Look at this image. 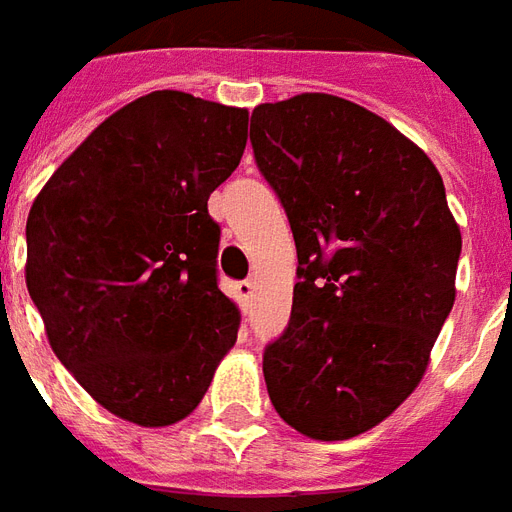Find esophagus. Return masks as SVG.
<instances>
[{"mask_svg": "<svg viewBox=\"0 0 512 512\" xmlns=\"http://www.w3.org/2000/svg\"><path fill=\"white\" fill-rule=\"evenodd\" d=\"M236 293H238V301H241V306H249L252 295H255V282H238Z\"/></svg>", "mask_w": 512, "mask_h": 512, "instance_id": "1", "label": "esophagus"}]
</instances>
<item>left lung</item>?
Here are the masks:
<instances>
[{
  "label": "left lung",
  "mask_w": 512,
  "mask_h": 512,
  "mask_svg": "<svg viewBox=\"0 0 512 512\" xmlns=\"http://www.w3.org/2000/svg\"><path fill=\"white\" fill-rule=\"evenodd\" d=\"M249 140L298 249L290 325L263 355L268 396L304 437H358L418 388L456 301L445 184L391 121L333 94L257 105Z\"/></svg>",
  "instance_id": "left-lung-1"
}]
</instances>
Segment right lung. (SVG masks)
Segmentation results:
<instances>
[{
  "mask_svg": "<svg viewBox=\"0 0 512 512\" xmlns=\"http://www.w3.org/2000/svg\"><path fill=\"white\" fill-rule=\"evenodd\" d=\"M249 111L151 92L102 121L26 219V287L56 358L143 429L195 412L236 344L208 195L238 168Z\"/></svg>",
  "mask_w": 512,
  "mask_h": 512,
  "instance_id": "obj_1",
  "label": "right lung"
}]
</instances>
